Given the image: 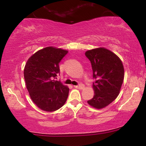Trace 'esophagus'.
I'll return each mask as SVG.
<instances>
[{
	"instance_id": "esophagus-1",
	"label": "esophagus",
	"mask_w": 146,
	"mask_h": 146,
	"mask_svg": "<svg viewBox=\"0 0 146 146\" xmlns=\"http://www.w3.org/2000/svg\"><path fill=\"white\" fill-rule=\"evenodd\" d=\"M75 88H79V89H83L84 88V84H79V85H76V86H74Z\"/></svg>"
}]
</instances>
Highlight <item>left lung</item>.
I'll list each match as a JSON object with an SVG mask.
<instances>
[{"instance_id": "1", "label": "left lung", "mask_w": 146, "mask_h": 146, "mask_svg": "<svg viewBox=\"0 0 146 146\" xmlns=\"http://www.w3.org/2000/svg\"><path fill=\"white\" fill-rule=\"evenodd\" d=\"M85 56L90 61L95 79L94 96L87 102L93 108L102 109L119 95L124 78L123 64L116 54L103 47L88 50Z\"/></svg>"}]
</instances>
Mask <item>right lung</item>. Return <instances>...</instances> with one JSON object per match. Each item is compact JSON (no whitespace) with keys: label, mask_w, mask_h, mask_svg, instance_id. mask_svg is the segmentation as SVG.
I'll return each instance as SVG.
<instances>
[{"label":"right lung","mask_w":146,"mask_h":146,"mask_svg":"<svg viewBox=\"0 0 146 146\" xmlns=\"http://www.w3.org/2000/svg\"><path fill=\"white\" fill-rule=\"evenodd\" d=\"M67 53L48 46L32 55L25 64L24 78L30 98L44 111H56L67 100L69 88L55 80L60 73V62Z\"/></svg>","instance_id":"add662e5"}]
</instances>
